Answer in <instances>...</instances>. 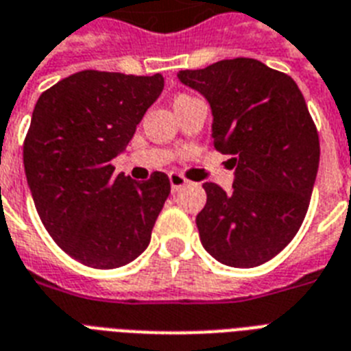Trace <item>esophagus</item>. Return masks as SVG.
I'll return each instance as SVG.
<instances>
[{
  "label": "esophagus",
  "instance_id": "34e87169",
  "mask_svg": "<svg viewBox=\"0 0 351 351\" xmlns=\"http://www.w3.org/2000/svg\"><path fill=\"white\" fill-rule=\"evenodd\" d=\"M169 182L173 191H178V189H182L184 186H187V178H184L180 173H169Z\"/></svg>",
  "mask_w": 351,
  "mask_h": 351
}]
</instances>
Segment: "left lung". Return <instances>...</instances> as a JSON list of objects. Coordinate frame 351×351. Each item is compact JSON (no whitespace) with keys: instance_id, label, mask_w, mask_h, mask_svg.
Wrapping results in <instances>:
<instances>
[{"instance_id":"1","label":"left lung","mask_w":351,"mask_h":351,"mask_svg":"<svg viewBox=\"0 0 351 351\" xmlns=\"http://www.w3.org/2000/svg\"><path fill=\"white\" fill-rule=\"evenodd\" d=\"M178 80L209 101L215 147L233 156V191L204 184L202 245L226 266H261L291 242L310 206L321 145L304 96L253 58L180 71Z\"/></svg>"}]
</instances>
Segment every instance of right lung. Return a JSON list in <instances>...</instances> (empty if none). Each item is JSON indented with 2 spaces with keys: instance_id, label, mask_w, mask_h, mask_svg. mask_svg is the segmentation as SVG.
<instances>
[{
  "instance_id": "add662e5",
  "label": "right lung",
  "mask_w": 351,
  "mask_h": 351,
  "mask_svg": "<svg viewBox=\"0 0 351 351\" xmlns=\"http://www.w3.org/2000/svg\"><path fill=\"white\" fill-rule=\"evenodd\" d=\"M164 89V76L80 71L38 98L23 165L41 222L74 261L98 269L132 262L171 193L165 173L145 182L117 175L136 125Z\"/></svg>"
}]
</instances>
